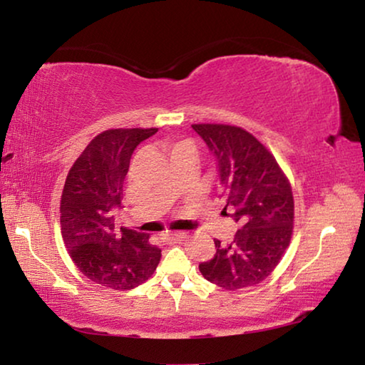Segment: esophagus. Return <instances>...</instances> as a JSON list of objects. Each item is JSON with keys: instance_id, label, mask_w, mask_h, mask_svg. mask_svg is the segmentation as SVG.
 <instances>
[{"instance_id": "esophagus-1", "label": "esophagus", "mask_w": 365, "mask_h": 365, "mask_svg": "<svg viewBox=\"0 0 365 365\" xmlns=\"http://www.w3.org/2000/svg\"><path fill=\"white\" fill-rule=\"evenodd\" d=\"M187 238V235L185 233H164L163 235V242L168 243V245H172V243H178V242H183V240Z\"/></svg>"}]
</instances>
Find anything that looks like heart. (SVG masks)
<instances>
[{"mask_svg": "<svg viewBox=\"0 0 365 365\" xmlns=\"http://www.w3.org/2000/svg\"><path fill=\"white\" fill-rule=\"evenodd\" d=\"M183 143H187V141H180V143H177V145H183ZM177 145H174V146H177ZM174 146H172V148H174Z\"/></svg>", "mask_w": 365, "mask_h": 365, "instance_id": "b5f03b06", "label": "heart"}]
</instances>
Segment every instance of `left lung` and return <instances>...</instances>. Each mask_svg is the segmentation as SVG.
Wrapping results in <instances>:
<instances>
[{"mask_svg": "<svg viewBox=\"0 0 365 365\" xmlns=\"http://www.w3.org/2000/svg\"><path fill=\"white\" fill-rule=\"evenodd\" d=\"M191 127L217 158L224 211L240 224L230 245L214 240L215 256L200 264V272L230 292L255 287L274 272L292 242V185L274 154L245 128L225 123Z\"/></svg>", "mask_w": 365, "mask_h": 365, "instance_id": "left-lung-1", "label": "left lung"}]
</instances>
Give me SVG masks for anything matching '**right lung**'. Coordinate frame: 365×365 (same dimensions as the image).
<instances>
[{
	"mask_svg": "<svg viewBox=\"0 0 365 365\" xmlns=\"http://www.w3.org/2000/svg\"><path fill=\"white\" fill-rule=\"evenodd\" d=\"M158 128H109L90 141L67 174L61 235L85 277L110 289H132L154 274L160 250L132 228L114 232L132 153Z\"/></svg>",
	"mask_w": 365,
	"mask_h": 365,
	"instance_id": "1",
	"label": "right lung"
}]
</instances>
